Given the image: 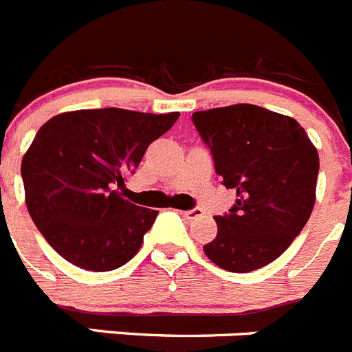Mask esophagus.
Returning <instances> with one entry per match:
<instances>
[{
    "instance_id": "esophagus-1",
    "label": "esophagus",
    "mask_w": 352,
    "mask_h": 352,
    "mask_svg": "<svg viewBox=\"0 0 352 352\" xmlns=\"http://www.w3.org/2000/svg\"><path fill=\"white\" fill-rule=\"evenodd\" d=\"M180 214L184 216L186 219H195L198 218V216H201V209H191V210H180Z\"/></svg>"
}]
</instances>
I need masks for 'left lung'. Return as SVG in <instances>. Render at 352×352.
Listing matches in <instances>:
<instances>
[{"mask_svg":"<svg viewBox=\"0 0 352 352\" xmlns=\"http://www.w3.org/2000/svg\"><path fill=\"white\" fill-rule=\"evenodd\" d=\"M216 173L235 189L234 207L216 216L218 234L204 246L216 265L250 273L271 264L303 230L316 204L319 154L292 117L255 104L193 113Z\"/></svg>","mask_w":352,"mask_h":352,"instance_id":"8db88e82","label":"left lung"}]
</instances>
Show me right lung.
Listing matches in <instances>:
<instances>
[{
  "label": "right lung",
  "mask_w": 352,
  "mask_h": 352,
  "mask_svg": "<svg viewBox=\"0 0 352 352\" xmlns=\"http://www.w3.org/2000/svg\"><path fill=\"white\" fill-rule=\"evenodd\" d=\"M179 111L120 108L60 113L42 125L21 163L24 200L54 252L88 271H111L142 248L157 210L125 200V175Z\"/></svg>",
  "instance_id": "obj_1"
}]
</instances>
